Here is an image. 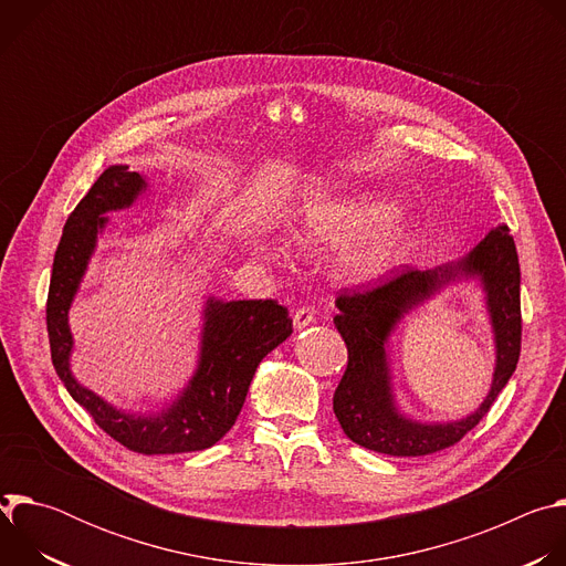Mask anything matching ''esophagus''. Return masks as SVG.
<instances>
[{
	"label": "esophagus",
	"mask_w": 566,
	"mask_h": 566,
	"mask_svg": "<svg viewBox=\"0 0 566 566\" xmlns=\"http://www.w3.org/2000/svg\"><path fill=\"white\" fill-rule=\"evenodd\" d=\"M313 322H315V311L311 306L295 308V313H293V327L295 329H304V327L313 325Z\"/></svg>",
	"instance_id": "obj_1"
}]
</instances>
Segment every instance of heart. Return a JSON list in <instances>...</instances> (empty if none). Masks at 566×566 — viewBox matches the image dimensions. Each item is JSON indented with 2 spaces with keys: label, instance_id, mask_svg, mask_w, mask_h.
Here are the masks:
<instances>
[{
  "label": "heart",
  "instance_id": "heart-1",
  "mask_svg": "<svg viewBox=\"0 0 566 566\" xmlns=\"http://www.w3.org/2000/svg\"><path fill=\"white\" fill-rule=\"evenodd\" d=\"M398 201L374 192L317 197L300 208L297 239L308 251L352 247L340 258V273L349 282H374L389 273L402 253V241L394 232H382L398 221ZM266 253L286 255V244L264 247Z\"/></svg>",
  "mask_w": 566,
  "mask_h": 566
}]
</instances>
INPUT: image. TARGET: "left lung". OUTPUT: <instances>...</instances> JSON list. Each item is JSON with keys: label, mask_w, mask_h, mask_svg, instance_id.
<instances>
[{"label": "left lung", "mask_w": 566, "mask_h": 566, "mask_svg": "<svg viewBox=\"0 0 566 566\" xmlns=\"http://www.w3.org/2000/svg\"><path fill=\"white\" fill-rule=\"evenodd\" d=\"M459 276H479L488 291L499 365L494 387L480 410L452 424H417L397 415L388 385L384 345L395 322ZM334 325L347 345V369L334 394V412L345 434L389 457H423L459 443L489 415L513 376L522 349L520 260L509 226H497L463 260L432 271L402 269L365 291L345 289L336 297Z\"/></svg>", "instance_id": "1"}]
</instances>
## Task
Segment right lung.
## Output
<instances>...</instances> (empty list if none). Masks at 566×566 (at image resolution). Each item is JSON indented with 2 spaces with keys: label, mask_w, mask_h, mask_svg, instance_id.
Returning a JSON list of instances; mask_svg holds the SVG:
<instances>
[{
  "label": "right lung",
  "mask_w": 566,
  "mask_h": 566,
  "mask_svg": "<svg viewBox=\"0 0 566 566\" xmlns=\"http://www.w3.org/2000/svg\"><path fill=\"white\" fill-rule=\"evenodd\" d=\"M147 188L127 166L105 170L69 214L53 258L46 300V332L53 367L66 391L114 441L138 454H179L214 446L237 421L262 358L293 334L286 306L275 300L210 297L203 308L199 367L172 406L154 417L125 415L80 385L69 369L71 332L66 313L96 249L109 210H120Z\"/></svg>",
  "instance_id": "add662e5"
}]
</instances>
